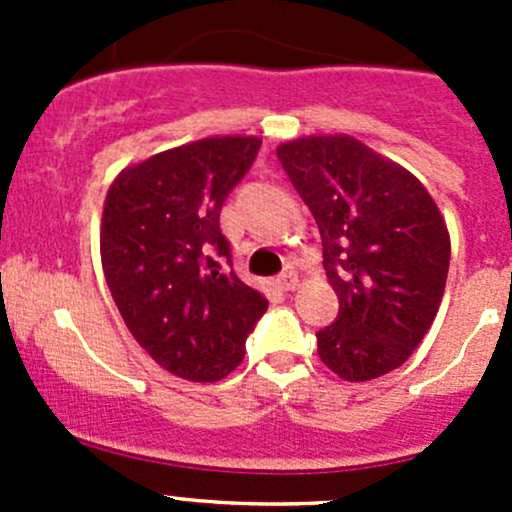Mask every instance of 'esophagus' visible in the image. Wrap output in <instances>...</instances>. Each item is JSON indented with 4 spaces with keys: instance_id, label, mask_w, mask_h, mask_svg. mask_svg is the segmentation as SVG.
Segmentation results:
<instances>
[{
    "instance_id": "1",
    "label": "esophagus",
    "mask_w": 512,
    "mask_h": 512,
    "mask_svg": "<svg viewBox=\"0 0 512 512\" xmlns=\"http://www.w3.org/2000/svg\"><path fill=\"white\" fill-rule=\"evenodd\" d=\"M299 285V277L294 275V272H285V275L277 277V287L282 289V292H289V289H297Z\"/></svg>"
}]
</instances>
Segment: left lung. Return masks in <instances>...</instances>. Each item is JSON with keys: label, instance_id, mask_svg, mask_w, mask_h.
Instances as JSON below:
<instances>
[{"label": "left lung", "instance_id": "8db88e82", "mask_svg": "<svg viewBox=\"0 0 512 512\" xmlns=\"http://www.w3.org/2000/svg\"><path fill=\"white\" fill-rule=\"evenodd\" d=\"M317 220L339 317L317 332L319 359L344 381L399 369L441 307L451 235L421 180L347 133L277 146Z\"/></svg>", "mask_w": 512, "mask_h": 512}]
</instances>
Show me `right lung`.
Segmentation results:
<instances>
[{
    "label": "right lung",
    "instance_id": "1",
    "mask_svg": "<svg viewBox=\"0 0 512 512\" xmlns=\"http://www.w3.org/2000/svg\"><path fill=\"white\" fill-rule=\"evenodd\" d=\"M257 136H210L131 163L101 218V267L128 332L178 379L213 384L240 366L267 297L230 262L220 210L260 151Z\"/></svg>",
    "mask_w": 512,
    "mask_h": 512
}]
</instances>
